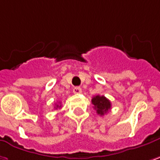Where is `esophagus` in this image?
<instances>
[{
	"instance_id": "34e87169",
	"label": "esophagus",
	"mask_w": 160,
	"mask_h": 160,
	"mask_svg": "<svg viewBox=\"0 0 160 160\" xmlns=\"http://www.w3.org/2000/svg\"><path fill=\"white\" fill-rule=\"evenodd\" d=\"M81 88H80V87H75L74 89H73V92L75 93V94H80V93H81Z\"/></svg>"
}]
</instances>
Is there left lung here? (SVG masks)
<instances>
[{"mask_svg": "<svg viewBox=\"0 0 160 160\" xmlns=\"http://www.w3.org/2000/svg\"><path fill=\"white\" fill-rule=\"evenodd\" d=\"M91 102L94 105V108L96 109L97 113L99 116H103L104 114H106L111 108L110 101L104 96L97 95L92 98Z\"/></svg>", "mask_w": 160, "mask_h": 160, "instance_id": "left-lung-1", "label": "left lung"}]
</instances>
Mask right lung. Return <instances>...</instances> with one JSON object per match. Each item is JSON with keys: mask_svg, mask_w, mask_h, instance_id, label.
Listing matches in <instances>:
<instances>
[{"mask_svg": "<svg viewBox=\"0 0 160 160\" xmlns=\"http://www.w3.org/2000/svg\"><path fill=\"white\" fill-rule=\"evenodd\" d=\"M61 108V105H56L55 108Z\"/></svg>", "mask_w": 160, "mask_h": 160, "instance_id": "1", "label": "right lung"}]
</instances>
